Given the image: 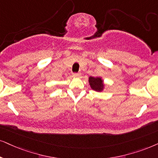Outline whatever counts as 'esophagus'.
Masks as SVG:
<instances>
[{
    "label": "esophagus",
    "mask_w": 158,
    "mask_h": 158,
    "mask_svg": "<svg viewBox=\"0 0 158 158\" xmlns=\"http://www.w3.org/2000/svg\"><path fill=\"white\" fill-rule=\"evenodd\" d=\"M72 76L73 77H80V73H73Z\"/></svg>",
    "instance_id": "1"
}]
</instances>
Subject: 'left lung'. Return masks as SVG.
I'll return each mask as SVG.
<instances>
[{"instance_id": "left-lung-1", "label": "left lung", "mask_w": 158, "mask_h": 158, "mask_svg": "<svg viewBox=\"0 0 158 158\" xmlns=\"http://www.w3.org/2000/svg\"><path fill=\"white\" fill-rule=\"evenodd\" d=\"M89 83L91 88L97 92H101L104 88L103 81L101 77H89Z\"/></svg>"}]
</instances>
